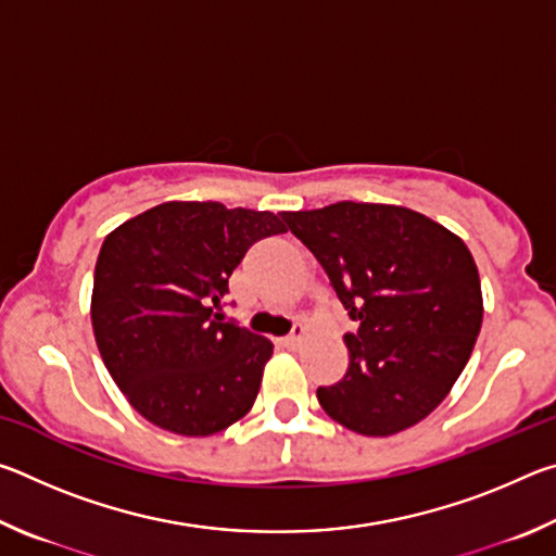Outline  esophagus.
I'll return each instance as SVG.
<instances>
[{"label": "esophagus", "mask_w": 556, "mask_h": 556, "mask_svg": "<svg viewBox=\"0 0 556 556\" xmlns=\"http://www.w3.org/2000/svg\"><path fill=\"white\" fill-rule=\"evenodd\" d=\"M304 338H306V328L301 324H294V331H291L287 338H281V345L289 348V351H294V348L304 343Z\"/></svg>", "instance_id": "obj_1"}]
</instances>
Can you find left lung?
<instances>
[{
  "label": "left lung",
  "instance_id": "obj_1",
  "mask_svg": "<svg viewBox=\"0 0 556 556\" xmlns=\"http://www.w3.org/2000/svg\"><path fill=\"white\" fill-rule=\"evenodd\" d=\"M331 279L348 316V372L318 388L328 417L390 437L434 412L473 353L483 324L466 242L402 205L341 201L281 213Z\"/></svg>",
  "mask_w": 556,
  "mask_h": 556
}]
</instances>
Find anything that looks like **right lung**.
<instances>
[{"label":"right lung","mask_w":556,"mask_h":556,"mask_svg":"<svg viewBox=\"0 0 556 556\" xmlns=\"http://www.w3.org/2000/svg\"><path fill=\"white\" fill-rule=\"evenodd\" d=\"M285 230L269 211L168 201L102 242L92 331L112 380L152 425L211 437L252 409L271 343L215 308L244 252Z\"/></svg>","instance_id":"1"}]
</instances>
